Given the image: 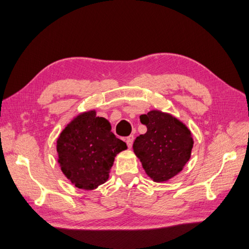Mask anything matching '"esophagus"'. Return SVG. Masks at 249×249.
Wrapping results in <instances>:
<instances>
[{"label": "esophagus", "mask_w": 249, "mask_h": 249, "mask_svg": "<svg viewBox=\"0 0 249 249\" xmlns=\"http://www.w3.org/2000/svg\"><path fill=\"white\" fill-rule=\"evenodd\" d=\"M126 141V143H127V146H128V148H131L132 147V143H133V135H130V136H128V138L125 140Z\"/></svg>", "instance_id": "1"}]
</instances>
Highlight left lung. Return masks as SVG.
I'll return each instance as SVG.
<instances>
[{"label":"left lung","mask_w":249,"mask_h":249,"mask_svg":"<svg viewBox=\"0 0 249 249\" xmlns=\"http://www.w3.org/2000/svg\"><path fill=\"white\" fill-rule=\"evenodd\" d=\"M140 119L147 126V132L134 141V154L154 182L171 180L190 159L194 147L191 131L181 120L159 109H152Z\"/></svg>","instance_id":"1"}]
</instances>
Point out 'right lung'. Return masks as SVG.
I'll return each instance as SVG.
<instances>
[{
    "instance_id": "obj_1",
    "label": "right lung",
    "mask_w": 249,
    "mask_h": 249,
    "mask_svg": "<svg viewBox=\"0 0 249 249\" xmlns=\"http://www.w3.org/2000/svg\"><path fill=\"white\" fill-rule=\"evenodd\" d=\"M127 149L96 110L83 111L65 126L57 140L58 163L72 185L93 190L108 180L115 157Z\"/></svg>"
}]
</instances>
